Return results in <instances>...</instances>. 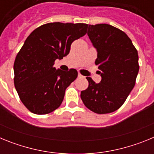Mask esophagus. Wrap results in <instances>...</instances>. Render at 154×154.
<instances>
[{"mask_svg":"<svg viewBox=\"0 0 154 154\" xmlns=\"http://www.w3.org/2000/svg\"><path fill=\"white\" fill-rule=\"evenodd\" d=\"M78 77H79V78H84V76L82 75L80 73H79V74H78Z\"/></svg>","mask_w":154,"mask_h":154,"instance_id":"34e87169","label":"esophagus"}]
</instances>
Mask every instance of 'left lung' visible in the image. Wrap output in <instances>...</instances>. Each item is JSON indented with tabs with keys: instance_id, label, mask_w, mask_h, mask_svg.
<instances>
[{
	"instance_id": "1",
	"label": "left lung",
	"mask_w": 154,
	"mask_h": 154,
	"mask_svg": "<svg viewBox=\"0 0 154 154\" xmlns=\"http://www.w3.org/2000/svg\"><path fill=\"white\" fill-rule=\"evenodd\" d=\"M87 35L97 51L101 82L86 77L89 86L81 92L84 105L98 114L122 106L135 85L139 72L138 52L123 31L107 24L89 25Z\"/></svg>"
}]
</instances>
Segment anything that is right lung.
Wrapping results in <instances>:
<instances>
[{
  "mask_svg": "<svg viewBox=\"0 0 154 154\" xmlns=\"http://www.w3.org/2000/svg\"><path fill=\"white\" fill-rule=\"evenodd\" d=\"M83 23H48L34 30L24 42L14 64V86L31 112L48 114L60 106L65 89L78 76L72 69L53 67L56 59L69 55L71 44L86 34Z\"/></svg>",
  "mask_w": 154,
  "mask_h": 154,
  "instance_id": "add662e5",
  "label": "right lung"
}]
</instances>
